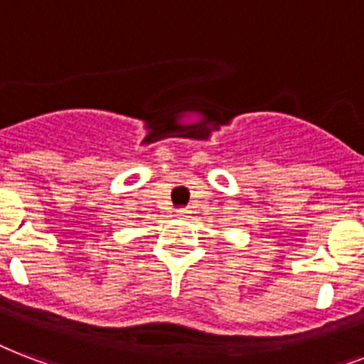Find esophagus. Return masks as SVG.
Wrapping results in <instances>:
<instances>
[{"label": "esophagus", "instance_id": "obj_1", "mask_svg": "<svg viewBox=\"0 0 364 364\" xmlns=\"http://www.w3.org/2000/svg\"><path fill=\"white\" fill-rule=\"evenodd\" d=\"M187 208H179V210H177V215H179V218H187Z\"/></svg>", "mask_w": 364, "mask_h": 364}]
</instances>
